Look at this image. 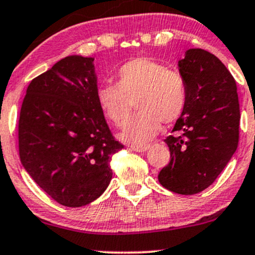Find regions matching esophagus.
Here are the masks:
<instances>
[{
    "label": "esophagus",
    "instance_id": "1",
    "mask_svg": "<svg viewBox=\"0 0 255 255\" xmlns=\"http://www.w3.org/2000/svg\"><path fill=\"white\" fill-rule=\"evenodd\" d=\"M149 147H150V145H132V146H130V149H132L133 151H135V152H144V151H146Z\"/></svg>",
    "mask_w": 255,
    "mask_h": 255
}]
</instances>
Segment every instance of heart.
<instances>
[{
	"mask_svg": "<svg viewBox=\"0 0 255 255\" xmlns=\"http://www.w3.org/2000/svg\"><path fill=\"white\" fill-rule=\"evenodd\" d=\"M134 100L139 110L126 123L120 138L130 144L151 140L161 129V122L177 121L187 104V86L174 70L150 58H136L120 66L116 83L97 89V102L109 121L121 127Z\"/></svg>",
	"mask_w": 255,
	"mask_h": 255,
	"instance_id": "b5f03b06",
	"label": "heart"
}]
</instances>
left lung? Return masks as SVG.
I'll use <instances>...</instances> for the list:
<instances>
[{
  "mask_svg": "<svg viewBox=\"0 0 255 255\" xmlns=\"http://www.w3.org/2000/svg\"><path fill=\"white\" fill-rule=\"evenodd\" d=\"M187 86V104L164 139L170 162L158 181L169 191L195 195L218 178L239 145L240 104L237 86L226 66L201 48L185 52L178 61Z\"/></svg>",
  "mask_w": 255,
  "mask_h": 255,
  "instance_id": "1",
  "label": "left lung"
}]
</instances>
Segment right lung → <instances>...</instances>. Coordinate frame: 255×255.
<instances>
[{
	"mask_svg": "<svg viewBox=\"0 0 255 255\" xmlns=\"http://www.w3.org/2000/svg\"><path fill=\"white\" fill-rule=\"evenodd\" d=\"M94 58L69 55L30 82L19 117V155L27 174L54 201L82 207L113 178L114 139L97 102Z\"/></svg>",
	"mask_w": 255,
	"mask_h": 255,
	"instance_id": "1",
	"label": "right lung"
}]
</instances>
